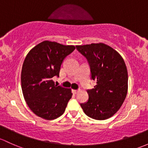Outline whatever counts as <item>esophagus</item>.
<instances>
[{
  "mask_svg": "<svg viewBox=\"0 0 148 148\" xmlns=\"http://www.w3.org/2000/svg\"><path fill=\"white\" fill-rule=\"evenodd\" d=\"M73 93H74V94H77V93H78L79 92V90H75V89H74V90H73Z\"/></svg>",
  "mask_w": 148,
  "mask_h": 148,
  "instance_id": "34e87169",
  "label": "esophagus"
}]
</instances>
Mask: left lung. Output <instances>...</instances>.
<instances>
[{
  "mask_svg": "<svg viewBox=\"0 0 148 148\" xmlns=\"http://www.w3.org/2000/svg\"><path fill=\"white\" fill-rule=\"evenodd\" d=\"M88 60L94 88L88 90V100L81 104L86 116L93 119H108L121 108L127 93V70L121 55L104 43L77 45Z\"/></svg>",
  "mask_w": 148,
  "mask_h": 148,
  "instance_id": "left-lung-1",
  "label": "left lung"
}]
</instances>
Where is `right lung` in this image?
Here are the masks:
<instances>
[{
    "instance_id": "1",
    "label": "right lung",
    "mask_w": 148,
    "mask_h": 148,
    "mask_svg": "<svg viewBox=\"0 0 148 148\" xmlns=\"http://www.w3.org/2000/svg\"><path fill=\"white\" fill-rule=\"evenodd\" d=\"M75 48L45 40L26 56L21 71L22 91L29 108L39 117L50 121L64 112L71 89L55 85L52 78L59 77L64 59Z\"/></svg>"
}]
</instances>
